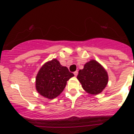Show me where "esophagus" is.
I'll return each instance as SVG.
<instances>
[{
  "mask_svg": "<svg viewBox=\"0 0 134 134\" xmlns=\"http://www.w3.org/2000/svg\"><path fill=\"white\" fill-rule=\"evenodd\" d=\"M78 71H76L75 72H74V75H75V76H76L77 75H78Z\"/></svg>",
  "mask_w": 134,
  "mask_h": 134,
  "instance_id": "34e87169",
  "label": "esophagus"
}]
</instances>
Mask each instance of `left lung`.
Returning a JSON list of instances; mask_svg holds the SVG:
<instances>
[{
  "label": "left lung",
  "mask_w": 134,
  "mask_h": 134,
  "mask_svg": "<svg viewBox=\"0 0 134 134\" xmlns=\"http://www.w3.org/2000/svg\"><path fill=\"white\" fill-rule=\"evenodd\" d=\"M77 78L83 90L93 94L102 92L108 82L107 72L95 60L86 63L83 69L80 70L78 72Z\"/></svg>",
  "instance_id": "8db88e82"
}]
</instances>
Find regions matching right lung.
<instances>
[{
    "mask_svg": "<svg viewBox=\"0 0 134 134\" xmlns=\"http://www.w3.org/2000/svg\"><path fill=\"white\" fill-rule=\"evenodd\" d=\"M74 74L63 67L56 59L46 63L36 76L37 92L49 99H53L63 91L68 81Z\"/></svg>",
    "mask_w": 134,
    "mask_h": 134,
    "instance_id": "1",
    "label": "right lung"
}]
</instances>
